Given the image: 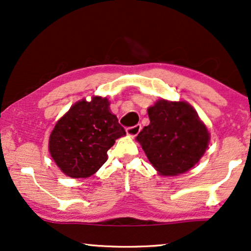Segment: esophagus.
Listing matches in <instances>:
<instances>
[{
  "label": "esophagus",
  "mask_w": 251,
  "mask_h": 251,
  "mask_svg": "<svg viewBox=\"0 0 251 251\" xmlns=\"http://www.w3.org/2000/svg\"><path fill=\"white\" fill-rule=\"evenodd\" d=\"M142 127H141V125H135V126H132V127H127L126 128V133L128 134L129 136H136L137 134L140 133V130Z\"/></svg>",
  "instance_id": "34e87169"
}]
</instances>
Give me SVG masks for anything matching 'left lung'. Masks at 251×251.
<instances>
[{
	"instance_id": "obj_1",
	"label": "left lung",
	"mask_w": 251,
	"mask_h": 251,
	"mask_svg": "<svg viewBox=\"0 0 251 251\" xmlns=\"http://www.w3.org/2000/svg\"><path fill=\"white\" fill-rule=\"evenodd\" d=\"M150 124L136 136L151 165L165 176L183 174L203 156L209 133L184 101L161 99L148 109Z\"/></svg>"
}]
</instances>
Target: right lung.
Here are the masks:
<instances>
[{
    "instance_id": "right-lung-1",
    "label": "right lung",
    "mask_w": 251,
    "mask_h": 251,
    "mask_svg": "<svg viewBox=\"0 0 251 251\" xmlns=\"http://www.w3.org/2000/svg\"><path fill=\"white\" fill-rule=\"evenodd\" d=\"M107 98L76 102L56 123L49 141V151L67 176L86 178L108 159L107 151L124 136V127L109 109Z\"/></svg>"
}]
</instances>
